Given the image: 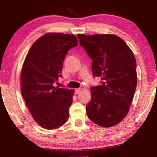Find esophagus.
<instances>
[{"mask_svg":"<svg viewBox=\"0 0 157 157\" xmlns=\"http://www.w3.org/2000/svg\"><path fill=\"white\" fill-rule=\"evenodd\" d=\"M82 90L81 88H78V89H75V94H78V93L80 92V91Z\"/></svg>","mask_w":157,"mask_h":157,"instance_id":"obj_1","label":"esophagus"}]
</instances>
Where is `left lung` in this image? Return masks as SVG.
<instances>
[{
  "label": "left lung",
  "mask_w": 157,
  "mask_h": 157,
  "mask_svg": "<svg viewBox=\"0 0 157 157\" xmlns=\"http://www.w3.org/2000/svg\"><path fill=\"white\" fill-rule=\"evenodd\" d=\"M79 44L92 60L94 78L101 84L91 90L86 113L92 121L110 128L128 114L137 86L136 61L126 43L113 34H78Z\"/></svg>",
  "instance_id": "left-lung-1"
}]
</instances>
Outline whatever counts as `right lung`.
Listing matches in <instances>:
<instances>
[{
	"label": "right lung",
	"mask_w": 157,
	"mask_h": 157,
	"mask_svg": "<svg viewBox=\"0 0 157 157\" xmlns=\"http://www.w3.org/2000/svg\"><path fill=\"white\" fill-rule=\"evenodd\" d=\"M78 44L73 35L47 33L33 44L25 59L21 93L33 119L43 128H59L69 119L75 90L55 84L62 76L67 52Z\"/></svg>",
	"instance_id": "obj_1"
}]
</instances>
